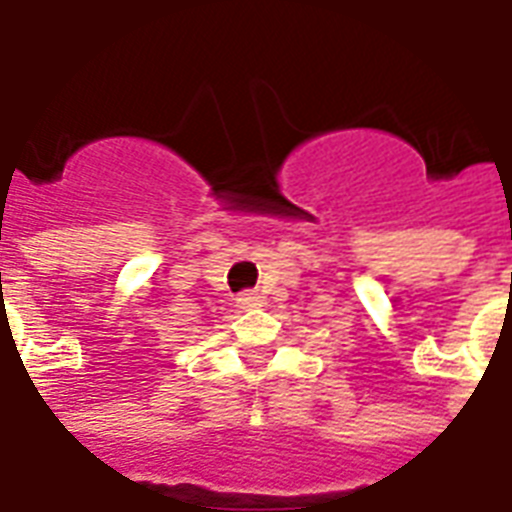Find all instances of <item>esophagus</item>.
<instances>
[{
	"mask_svg": "<svg viewBox=\"0 0 512 512\" xmlns=\"http://www.w3.org/2000/svg\"><path fill=\"white\" fill-rule=\"evenodd\" d=\"M257 304H260V296H257L255 290H246V293H241V296L235 299V307H238V310H252Z\"/></svg>",
	"mask_w": 512,
	"mask_h": 512,
	"instance_id": "34e87169",
	"label": "esophagus"
}]
</instances>
